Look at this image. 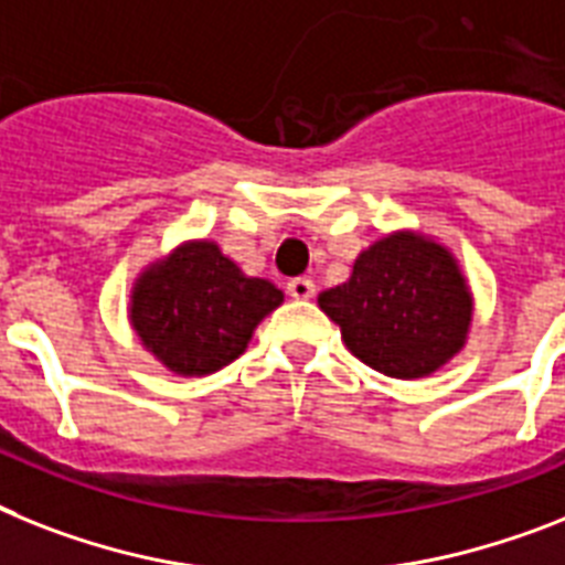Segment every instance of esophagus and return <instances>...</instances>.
I'll list each match as a JSON object with an SVG mask.
<instances>
[{"label": "esophagus", "instance_id": "34e87169", "mask_svg": "<svg viewBox=\"0 0 565 565\" xmlns=\"http://www.w3.org/2000/svg\"><path fill=\"white\" fill-rule=\"evenodd\" d=\"M288 294H291L294 300H309V297H315V282H311L309 277H294L288 279Z\"/></svg>", "mask_w": 565, "mask_h": 565}]
</instances>
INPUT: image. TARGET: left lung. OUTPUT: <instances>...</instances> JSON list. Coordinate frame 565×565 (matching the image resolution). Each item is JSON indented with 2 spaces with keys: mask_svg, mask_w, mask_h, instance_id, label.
Wrapping results in <instances>:
<instances>
[{
  "mask_svg": "<svg viewBox=\"0 0 565 565\" xmlns=\"http://www.w3.org/2000/svg\"><path fill=\"white\" fill-rule=\"evenodd\" d=\"M349 352L390 377L430 375L470 326V291L441 245L395 233L355 259L349 282L320 294Z\"/></svg>",
  "mask_w": 565,
  "mask_h": 565,
  "instance_id": "left-lung-1",
  "label": "left lung"
}]
</instances>
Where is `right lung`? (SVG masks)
Wrapping results in <instances>:
<instances>
[{
    "mask_svg": "<svg viewBox=\"0 0 565 565\" xmlns=\"http://www.w3.org/2000/svg\"><path fill=\"white\" fill-rule=\"evenodd\" d=\"M279 302L282 291L268 279L245 277L213 242H193L138 279L129 317L172 372L207 375L245 352Z\"/></svg>",
    "mask_w": 565,
    "mask_h": 565,
    "instance_id": "add662e5",
    "label": "right lung"
}]
</instances>
